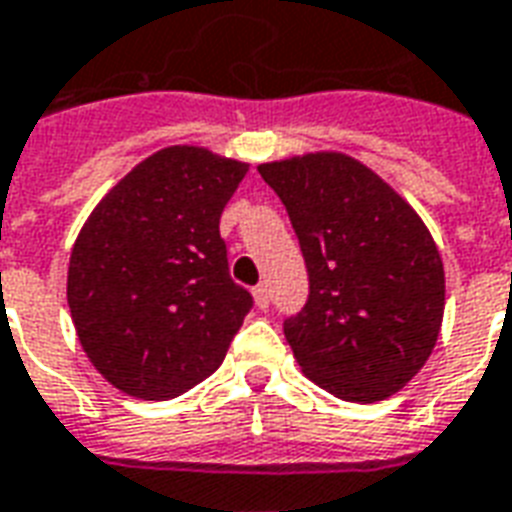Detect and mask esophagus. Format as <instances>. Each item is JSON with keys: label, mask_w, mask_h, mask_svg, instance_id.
Segmentation results:
<instances>
[{"label": "esophagus", "mask_w": 512, "mask_h": 512, "mask_svg": "<svg viewBox=\"0 0 512 512\" xmlns=\"http://www.w3.org/2000/svg\"><path fill=\"white\" fill-rule=\"evenodd\" d=\"M252 295H255L257 309H266V306L271 304V290H268V285H257L255 290H252Z\"/></svg>", "instance_id": "obj_1"}]
</instances>
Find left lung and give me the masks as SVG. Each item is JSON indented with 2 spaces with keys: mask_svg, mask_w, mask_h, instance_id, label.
I'll use <instances>...</instances> for the list:
<instances>
[{
  "mask_svg": "<svg viewBox=\"0 0 512 512\" xmlns=\"http://www.w3.org/2000/svg\"><path fill=\"white\" fill-rule=\"evenodd\" d=\"M285 203L309 271L304 309L285 320L301 372L344 401L388 399L429 361L445 271L415 208L336 151L260 165Z\"/></svg>",
  "mask_w": 512,
  "mask_h": 512,
  "instance_id": "1",
  "label": "left lung"
}]
</instances>
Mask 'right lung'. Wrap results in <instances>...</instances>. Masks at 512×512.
<instances>
[{"label": "right lung", "mask_w": 512, "mask_h": 512, "mask_svg": "<svg viewBox=\"0 0 512 512\" xmlns=\"http://www.w3.org/2000/svg\"><path fill=\"white\" fill-rule=\"evenodd\" d=\"M249 165L170 146L124 176L75 238L67 304L94 369L165 401L219 369L252 309L227 271L219 217Z\"/></svg>", "instance_id": "obj_1"}]
</instances>
